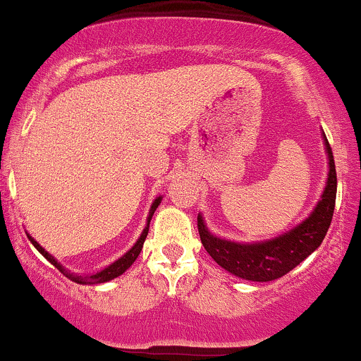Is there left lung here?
<instances>
[{"mask_svg":"<svg viewBox=\"0 0 361 361\" xmlns=\"http://www.w3.org/2000/svg\"><path fill=\"white\" fill-rule=\"evenodd\" d=\"M324 142L329 157V177L326 182L323 199L317 202L316 209L306 221L286 235L270 241H262V243H235V241H226L211 235L201 216H197L199 236L206 252L213 257L216 264L236 277L253 282H269L290 272L323 243L333 219L338 182L333 152L326 135Z\"/></svg>","mask_w":361,"mask_h":361,"instance_id":"left-lung-1","label":"left lung"}]
</instances>
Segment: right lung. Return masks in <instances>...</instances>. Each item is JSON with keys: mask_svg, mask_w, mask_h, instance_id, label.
Listing matches in <instances>:
<instances>
[{"mask_svg": "<svg viewBox=\"0 0 361 361\" xmlns=\"http://www.w3.org/2000/svg\"><path fill=\"white\" fill-rule=\"evenodd\" d=\"M160 201H162V197H157L155 201H154V204H152V207H150V214H148V223H147L145 230H143V233H142V236H140L137 243H135V247L131 248L130 252L126 253V255H123V257L120 258V260H116V262H114V264H111L109 267H106L104 270H101V272H97V274H94V275H86V277H80V275L71 274L69 270L63 269V267H62L61 264H59V262L55 260V258H54L52 255H49V253H47L45 250L42 248L40 245H38L37 241L32 238V236H28V240L32 241L33 247H35V248L38 250V252H40L42 255H44V257L47 258V260H49L50 264H52V265L55 267V269L61 270V272H62L63 275H66L67 279H71V281H74V282H78V283H103V282H108V281H111V279L118 277V275H121L123 272H125L126 269H128V267H130L131 264H133L135 260H137V257L140 255V252H142L143 241H145L147 235H148V226H150V219H152V216H154L157 207H159Z\"/></svg>", "mask_w": 361, "mask_h": 361, "instance_id": "1", "label": "right lung"}]
</instances>
